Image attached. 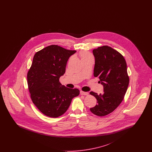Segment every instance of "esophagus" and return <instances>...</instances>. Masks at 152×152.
I'll use <instances>...</instances> for the list:
<instances>
[{
  "label": "esophagus",
  "instance_id": "1",
  "mask_svg": "<svg viewBox=\"0 0 152 152\" xmlns=\"http://www.w3.org/2000/svg\"><path fill=\"white\" fill-rule=\"evenodd\" d=\"M80 94L81 95H85V96H88L89 93L87 92H83V91H80Z\"/></svg>",
  "mask_w": 152,
  "mask_h": 152
}]
</instances>
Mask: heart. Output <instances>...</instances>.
Returning a JSON list of instances; mask_svg holds the SVG:
<instances>
[{
    "mask_svg": "<svg viewBox=\"0 0 152 152\" xmlns=\"http://www.w3.org/2000/svg\"><path fill=\"white\" fill-rule=\"evenodd\" d=\"M81 60L87 58H92L89 54H88L86 52H82L80 54Z\"/></svg>",
    "mask_w": 152,
    "mask_h": 152,
    "instance_id": "1",
    "label": "heart"
}]
</instances>
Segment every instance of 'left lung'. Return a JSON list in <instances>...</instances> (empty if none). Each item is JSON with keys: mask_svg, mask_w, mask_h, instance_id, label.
Masks as SVG:
<instances>
[{"mask_svg": "<svg viewBox=\"0 0 152 152\" xmlns=\"http://www.w3.org/2000/svg\"><path fill=\"white\" fill-rule=\"evenodd\" d=\"M95 59L94 77L104 87L102 94H90L97 100L96 105L90 110L95 115L104 116L112 113L120 104L129 83L126 63L123 55L105 45L93 50Z\"/></svg>", "mask_w": 152, "mask_h": 152, "instance_id": "left-lung-1", "label": "left lung"}]
</instances>
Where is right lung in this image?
Listing matches in <instances>:
<instances>
[{"instance_id": "add662e5", "label": "right lung", "mask_w": 152, "mask_h": 152, "mask_svg": "<svg viewBox=\"0 0 152 152\" xmlns=\"http://www.w3.org/2000/svg\"><path fill=\"white\" fill-rule=\"evenodd\" d=\"M76 51L51 45L35 54L27 73V83L33 103L47 116L56 118L63 115L78 89L62 86L60 77L65 72L67 61Z\"/></svg>"}]
</instances>
